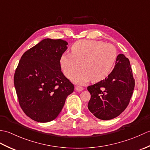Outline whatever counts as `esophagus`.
Wrapping results in <instances>:
<instances>
[{
  "label": "esophagus",
  "instance_id": "1",
  "mask_svg": "<svg viewBox=\"0 0 150 150\" xmlns=\"http://www.w3.org/2000/svg\"><path fill=\"white\" fill-rule=\"evenodd\" d=\"M75 90L78 91H82L84 90V88L82 86H77L75 87Z\"/></svg>",
  "mask_w": 150,
  "mask_h": 150
}]
</instances>
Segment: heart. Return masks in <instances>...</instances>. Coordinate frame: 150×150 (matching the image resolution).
<instances>
[{"mask_svg":"<svg viewBox=\"0 0 150 150\" xmlns=\"http://www.w3.org/2000/svg\"><path fill=\"white\" fill-rule=\"evenodd\" d=\"M117 57V50L111 44L103 41L81 40L73 44L71 53L60 57V66L64 75L71 78L81 68L82 71L73 78L77 84H84L92 79L103 80L112 71Z\"/></svg>","mask_w":150,"mask_h":150,"instance_id":"obj_1","label":"heart"}]
</instances>
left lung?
Returning a JSON list of instances; mask_svg holds the SVG:
<instances>
[{
  "label": "left lung",
  "instance_id": "obj_1",
  "mask_svg": "<svg viewBox=\"0 0 150 150\" xmlns=\"http://www.w3.org/2000/svg\"><path fill=\"white\" fill-rule=\"evenodd\" d=\"M134 88L135 79L129 60L123 54H119L108 77L87 87L91 94L88 109L99 119H114L128 106Z\"/></svg>",
  "mask_w": 150,
  "mask_h": 150
}]
</instances>
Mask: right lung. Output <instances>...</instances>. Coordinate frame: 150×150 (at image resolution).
Masks as SVG:
<instances>
[{"label": "right lung", "mask_w": 150, "mask_h": 150, "mask_svg": "<svg viewBox=\"0 0 150 150\" xmlns=\"http://www.w3.org/2000/svg\"><path fill=\"white\" fill-rule=\"evenodd\" d=\"M66 41L46 39L22 55L14 75L18 103L31 119L47 122L57 117L74 84L61 71Z\"/></svg>", "instance_id": "obj_1"}]
</instances>
